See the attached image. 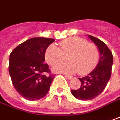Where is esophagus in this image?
<instances>
[{"instance_id":"34e87169","label":"esophagus","mask_w":120,"mask_h":120,"mask_svg":"<svg viewBox=\"0 0 120 120\" xmlns=\"http://www.w3.org/2000/svg\"><path fill=\"white\" fill-rule=\"evenodd\" d=\"M65 77H66L68 79H69V80H71V79H72L73 78V77L72 76H71V75H65Z\"/></svg>"}]
</instances>
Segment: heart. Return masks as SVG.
<instances>
[{"instance_id": "b5f03b06", "label": "heart", "mask_w": 120, "mask_h": 120, "mask_svg": "<svg viewBox=\"0 0 120 120\" xmlns=\"http://www.w3.org/2000/svg\"><path fill=\"white\" fill-rule=\"evenodd\" d=\"M60 49L54 44L49 45L45 52V60L51 66L62 62L68 55V62L55 66L56 72L86 75L94 69L99 62L100 52L93 43L80 37H71L59 42Z\"/></svg>"}]
</instances>
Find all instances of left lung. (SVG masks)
Listing matches in <instances>:
<instances>
[{
  "label": "left lung",
  "mask_w": 120,
  "mask_h": 120,
  "mask_svg": "<svg viewBox=\"0 0 120 120\" xmlns=\"http://www.w3.org/2000/svg\"><path fill=\"white\" fill-rule=\"evenodd\" d=\"M97 46L101 57L96 68L86 76L79 78L81 86L78 90H71L72 94L80 100H92L99 96L107 86L111 75L113 55L105 43L99 38L89 35Z\"/></svg>",
  "instance_id": "8db88e82"
}]
</instances>
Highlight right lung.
<instances>
[{"label": "right lung", "instance_id": "right-lung-1", "mask_svg": "<svg viewBox=\"0 0 120 120\" xmlns=\"http://www.w3.org/2000/svg\"><path fill=\"white\" fill-rule=\"evenodd\" d=\"M52 38L37 37L18 45L10 54L9 72L17 93L28 101L43 98L55 75L45 63V52Z\"/></svg>", "mask_w": 120, "mask_h": 120}]
</instances>
